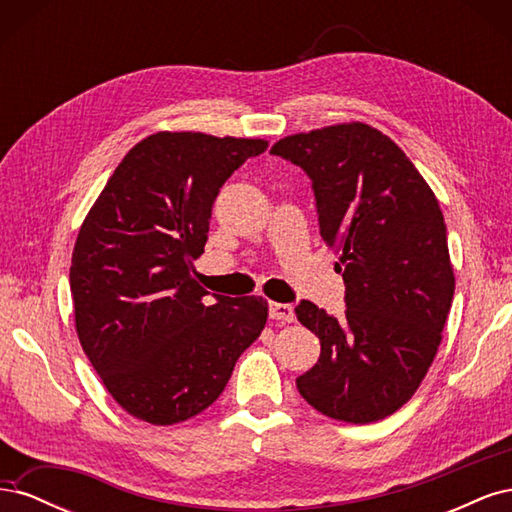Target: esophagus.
I'll list each match as a JSON object with an SVG mask.
<instances>
[{"label": "esophagus", "mask_w": 512, "mask_h": 512, "mask_svg": "<svg viewBox=\"0 0 512 512\" xmlns=\"http://www.w3.org/2000/svg\"><path fill=\"white\" fill-rule=\"evenodd\" d=\"M269 316L273 320H282V322H292L294 320V307L290 303H269Z\"/></svg>", "instance_id": "1"}]
</instances>
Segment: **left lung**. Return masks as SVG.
I'll use <instances>...</instances> for the list:
<instances>
[{"label":"left lung","mask_w":512,"mask_h":512,"mask_svg":"<svg viewBox=\"0 0 512 512\" xmlns=\"http://www.w3.org/2000/svg\"><path fill=\"white\" fill-rule=\"evenodd\" d=\"M271 153L309 177L320 237L342 247L346 312L335 318L305 299L294 307L320 339L297 389L337 421H380L425 378L453 303L438 200L406 153L365 123L286 136Z\"/></svg>","instance_id":"1"}]
</instances>
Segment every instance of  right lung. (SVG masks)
<instances>
[{
  "instance_id": "right-lung-1",
  "label": "right lung",
  "mask_w": 512,
  "mask_h": 512,
  "mask_svg": "<svg viewBox=\"0 0 512 512\" xmlns=\"http://www.w3.org/2000/svg\"><path fill=\"white\" fill-rule=\"evenodd\" d=\"M254 138L158 132L115 168L76 239V333L108 393L151 425L209 408L267 324L262 297L211 294L194 280L226 179L267 151Z\"/></svg>"
}]
</instances>
